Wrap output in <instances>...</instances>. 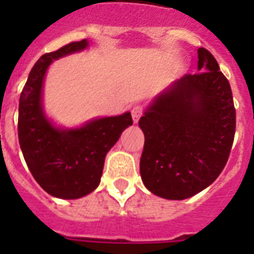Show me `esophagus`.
I'll list each match as a JSON object with an SVG mask.
<instances>
[{
	"mask_svg": "<svg viewBox=\"0 0 254 254\" xmlns=\"http://www.w3.org/2000/svg\"><path fill=\"white\" fill-rule=\"evenodd\" d=\"M142 107H139V105H135V107L131 108V117H133V121L134 124L138 123L139 117L142 116Z\"/></svg>",
	"mask_w": 254,
	"mask_h": 254,
	"instance_id": "obj_1",
	"label": "esophagus"
}]
</instances>
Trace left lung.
Returning a JSON list of instances; mask_svg holds the SVG:
<instances>
[{
    "mask_svg": "<svg viewBox=\"0 0 254 254\" xmlns=\"http://www.w3.org/2000/svg\"><path fill=\"white\" fill-rule=\"evenodd\" d=\"M197 71L153 99L139 119L145 145L139 173L157 196L183 200L212 185L228 161L236 111L212 54L197 50Z\"/></svg>",
    "mask_w": 254,
    "mask_h": 254,
    "instance_id": "obj_1",
    "label": "left lung"
}]
</instances>
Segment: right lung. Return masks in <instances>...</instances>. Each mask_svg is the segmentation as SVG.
<instances>
[{
	"label": "right lung",
	"instance_id": "add662e5",
	"mask_svg": "<svg viewBox=\"0 0 254 254\" xmlns=\"http://www.w3.org/2000/svg\"><path fill=\"white\" fill-rule=\"evenodd\" d=\"M88 46L83 39L42 55L19 97L18 139L27 167L38 185L59 199H79L97 189L105 155L133 124L130 112L93 119L79 127H57L46 116L43 83L50 64Z\"/></svg>",
	"mask_w": 254,
	"mask_h": 254
}]
</instances>
